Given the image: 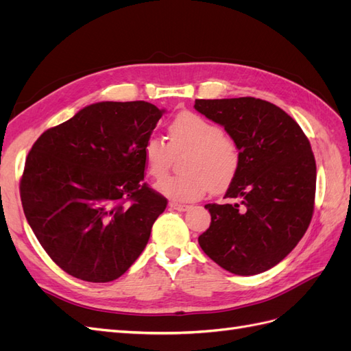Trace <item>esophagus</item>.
Returning <instances> with one entry per match:
<instances>
[{
  "instance_id": "34e87169",
  "label": "esophagus",
  "mask_w": 351,
  "mask_h": 351,
  "mask_svg": "<svg viewBox=\"0 0 351 351\" xmlns=\"http://www.w3.org/2000/svg\"><path fill=\"white\" fill-rule=\"evenodd\" d=\"M169 208L176 209V210H178V212H184V210H187L190 206H189V205H184V204H177V202H169Z\"/></svg>"
}]
</instances>
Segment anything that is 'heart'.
Returning a JSON list of instances; mask_svg holds the SVG:
<instances>
[{
    "instance_id": "b5f03b06",
    "label": "heart",
    "mask_w": 351,
    "mask_h": 351,
    "mask_svg": "<svg viewBox=\"0 0 351 351\" xmlns=\"http://www.w3.org/2000/svg\"><path fill=\"white\" fill-rule=\"evenodd\" d=\"M183 152H187L183 161L184 173L167 177L156 186L159 192L174 200H196L209 187L214 192H222L239 174L241 151L237 141L200 114H178L168 127V142L155 134L147 137L142 149L147 174L162 178L174 155Z\"/></svg>"
}]
</instances>
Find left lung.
<instances>
[{
    "label": "left lung",
    "mask_w": 351,
    "mask_h": 351,
    "mask_svg": "<svg viewBox=\"0 0 351 351\" xmlns=\"http://www.w3.org/2000/svg\"><path fill=\"white\" fill-rule=\"evenodd\" d=\"M195 108L237 141L241 164L226 197L208 204L209 228L197 241L221 268L236 275L271 269L311 224L316 162L300 125L277 105L252 97L196 99Z\"/></svg>",
    "instance_id": "obj_1"
}]
</instances>
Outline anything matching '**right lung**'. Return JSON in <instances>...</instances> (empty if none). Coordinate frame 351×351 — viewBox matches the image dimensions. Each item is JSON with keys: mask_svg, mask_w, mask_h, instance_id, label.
I'll list each match as a JSON object with an SVG mask.
<instances>
[{"mask_svg": "<svg viewBox=\"0 0 351 351\" xmlns=\"http://www.w3.org/2000/svg\"><path fill=\"white\" fill-rule=\"evenodd\" d=\"M164 110L98 102L42 133L20 197L40 246L79 280L110 282L141 256L167 199L146 183L143 143Z\"/></svg>", "mask_w": 351, "mask_h": 351, "instance_id": "obj_1", "label": "right lung"}]
</instances>
